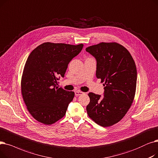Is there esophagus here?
Returning a JSON list of instances; mask_svg holds the SVG:
<instances>
[{"mask_svg": "<svg viewBox=\"0 0 158 158\" xmlns=\"http://www.w3.org/2000/svg\"><path fill=\"white\" fill-rule=\"evenodd\" d=\"M84 94V93L81 92V91H75V96H79V95H81V94Z\"/></svg>", "mask_w": 158, "mask_h": 158, "instance_id": "1", "label": "esophagus"}]
</instances>
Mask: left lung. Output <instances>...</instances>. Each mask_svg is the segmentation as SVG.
I'll list each match as a JSON object with an SVG mask.
<instances>
[{
	"label": "left lung",
	"instance_id": "1",
	"mask_svg": "<svg viewBox=\"0 0 158 158\" xmlns=\"http://www.w3.org/2000/svg\"><path fill=\"white\" fill-rule=\"evenodd\" d=\"M97 61L96 77L103 83L104 97L88 94L89 117L103 127L121 120L131 108L136 89L137 69L129 51L117 42H101L86 48Z\"/></svg>",
	"mask_w": 158,
	"mask_h": 158
}]
</instances>
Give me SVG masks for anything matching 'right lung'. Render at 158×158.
<instances>
[{
	"mask_svg": "<svg viewBox=\"0 0 158 158\" xmlns=\"http://www.w3.org/2000/svg\"><path fill=\"white\" fill-rule=\"evenodd\" d=\"M83 46L45 42L29 55L20 89L27 110L36 121L50 125L65 116L74 93L56 87L58 77H64L69 62Z\"/></svg>",
	"mask_w": 158,
	"mask_h": 158,
	"instance_id": "1",
	"label": "right lung"
}]
</instances>
